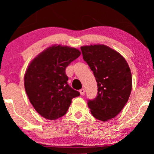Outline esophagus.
<instances>
[{"instance_id": "esophagus-1", "label": "esophagus", "mask_w": 154, "mask_h": 154, "mask_svg": "<svg viewBox=\"0 0 154 154\" xmlns=\"http://www.w3.org/2000/svg\"><path fill=\"white\" fill-rule=\"evenodd\" d=\"M80 93H81V95H83L85 94V89L84 88H82V89L80 90Z\"/></svg>"}]
</instances>
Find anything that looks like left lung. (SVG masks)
Wrapping results in <instances>:
<instances>
[{"label":"left lung","instance_id":"8db88e82","mask_svg":"<svg viewBox=\"0 0 154 154\" xmlns=\"http://www.w3.org/2000/svg\"><path fill=\"white\" fill-rule=\"evenodd\" d=\"M83 58L97 83V96L88 100L92 115L102 121L116 116L128 101L132 74L125 58L104 45L83 46Z\"/></svg>","mask_w":154,"mask_h":154}]
</instances>
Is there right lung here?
Masks as SVG:
<instances>
[{
  "label": "right lung",
  "mask_w": 154,
  "mask_h": 154,
  "mask_svg": "<svg viewBox=\"0 0 154 154\" xmlns=\"http://www.w3.org/2000/svg\"><path fill=\"white\" fill-rule=\"evenodd\" d=\"M81 55L76 48L52 45L31 61L24 75L29 100L40 115L56 120L66 114L79 92L69 85L65 70Z\"/></svg>",
  "instance_id": "right-lung-1"
}]
</instances>
